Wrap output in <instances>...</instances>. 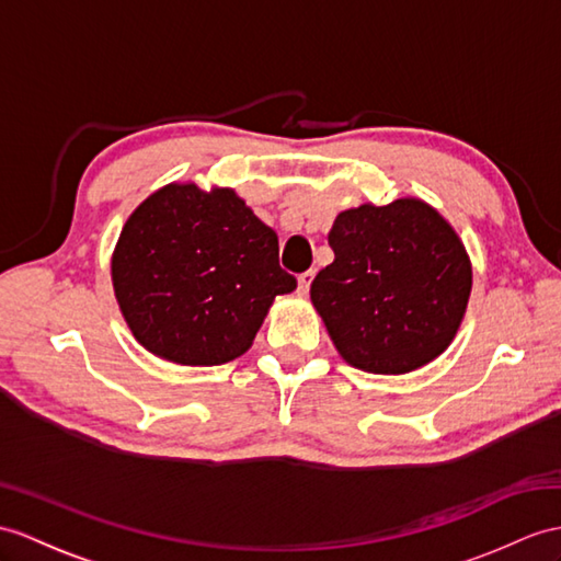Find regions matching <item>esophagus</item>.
Masks as SVG:
<instances>
[{"mask_svg": "<svg viewBox=\"0 0 561 561\" xmlns=\"http://www.w3.org/2000/svg\"><path fill=\"white\" fill-rule=\"evenodd\" d=\"M311 280H313V271H311V268L305 271V273H299V276H297V288H299V293L307 295Z\"/></svg>", "mask_w": 561, "mask_h": 561, "instance_id": "34e87169", "label": "esophagus"}]
</instances>
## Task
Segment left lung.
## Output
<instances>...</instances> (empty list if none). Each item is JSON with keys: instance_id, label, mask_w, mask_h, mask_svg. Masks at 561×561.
<instances>
[{"instance_id": "8db88e82", "label": "left lung", "mask_w": 561, "mask_h": 561, "mask_svg": "<svg viewBox=\"0 0 561 561\" xmlns=\"http://www.w3.org/2000/svg\"><path fill=\"white\" fill-rule=\"evenodd\" d=\"M328 244L335 259L309 293L347 364L407 374L453 343L469 302L471 264L453 226L426 202L347 209Z\"/></svg>"}]
</instances>
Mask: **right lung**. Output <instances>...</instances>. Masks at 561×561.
<instances>
[{
	"mask_svg": "<svg viewBox=\"0 0 561 561\" xmlns=\"http://www.w3.org/2000/svg\"><path fill=\"white\" fill-rule=\"evenodd\" d=\"M114 290L133 335L161 359L216 366L250 350L273 299L297 288L278 236L233 190L169 185L121 230Z\"/></svg>",
	"mask_w": 561,
	"mask_h": 561,
	"instance_id": "obj_1",
	"label": "right lung"
}]
</instances>
